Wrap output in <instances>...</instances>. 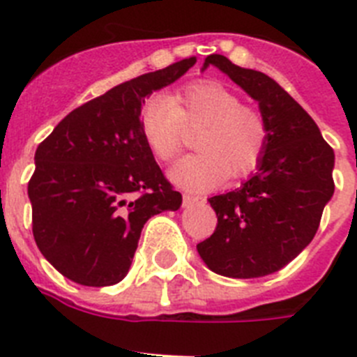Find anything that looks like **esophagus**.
Masks as SVG:
<instances>
[{
    "label": "esophagus",
    "mask_w": 357,
    "mask_h": 357,
    "mask_svg": "<svg viewBox=\"0 0 357 357\" xmlns=\"http://www.w3.org/2000/svg\"><path fill=\"white\" fill-rule=\"evenodd\" d=\"M200 200H204V198H202V197H195V195H188V193H185L184 197H182V206L189 207V206H191V204H195V202H200Z\"/></svg>",
    "instance_id": "esophagus-1"
}]
</instances>
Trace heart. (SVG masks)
<instances>
[{
    "label": "heart",
    "mask_w": 357,
    "mask_h": 357,
    "mask_svg": "<svg viewBox=\"0 0 357 357\" xmlns=\"http://www.w3.org/2000/svg\"><path fill=\"white\" fill-rule=\"evenodd\" d=\"M185 130H198V153L176 162L169 178L188 191H207L257 168L268 144V125L259 110L216 80L185 85L172 98L159 94L141 109V134L148 150L169 162L184 146Z\"/></svg>",
    "instance_id": "obj_1"
}]
</instances>
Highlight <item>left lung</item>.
<instances>
[{"instance_id": "8db88e82", "label": "left lung", "mask_w": 357, "mask_h": 357, "mask_svg": "<svg viewBox=\"0 0 357 357\" xmlns=\"http://www.w3.org/2000/svg\"><path fill=\"white\" fill-rule=\"evenodd\" d=\"M211 64L259 103L268 144L255 175L241 188L209 198L218 225L197 250L220 275H270L317 234L334 193V151L313 118L273 78L239 68L223 55L207 56L204 69Z\"/></svg>"}]
</instances>
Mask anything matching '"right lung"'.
I'll return each instance as SVG.
<instances>
[{"mask_svg": "<svg viewBox=\"0 0 357 357\" xmlns=\"http://www.w3.org/2000/svg\"><path fill=\"white\" fill-rule=\"evenodd\" d=\"M195 62L189 56L116 85L69 112L37 146L28 182L31 230L40 254L73 282H119L144 223L181 207L182 195L143 139L141 107Z\"/></svg>", "mask_w": 357, "mask_h": 357, "instance_id": "right-lung-1", "label": "right lung"}]
</instances>
